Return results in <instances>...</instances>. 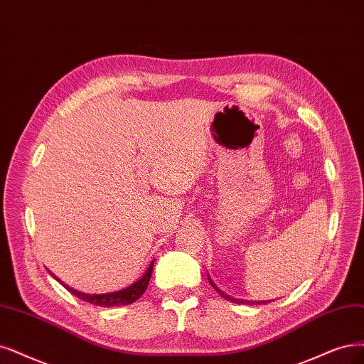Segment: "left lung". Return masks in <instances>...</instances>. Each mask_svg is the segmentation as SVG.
I'll return each mask as SVG.
<instances>
[{"mask_svg": "<svg viewBox=\"0 0 364 364\" xmlns=\"http://www.w3.org/2000/svg\"><path fill=\"white\" fill-rule=\"evenodd\" d=\"M208 282H210V285L220 294V297H223V299H226V300H230V301H232V303H238V304H264V303H268V301H245V300H237V299H232V297H230V295L223 294V292H222L216 285H214L210 277H208Z\"/></svg>", "mask_w": 364, "mask_h": 364, "instance_id": "obj_1", "label": "left lung"}]
</instances>
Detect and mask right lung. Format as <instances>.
Wrapping results in <instances>:
<instances>
[{
  "mask_svg": "<svg viewBox=\"0 0 364 364\" xmlns=\"http://www.w3.org/2000/svg\"><path fill=\"white\" fill-rule=\"evenodd\" d=\"M153 265H154V261L150 264V267L146 268V273L138 282H134L133 285H130L129 288H126L123 291H117V292H111V294H84V292H79L73 288H69L64 284L63 285L67 291L72 292L73 295H76L77 299L84 300L90 304H94V306H100V307L126 306V304H132V303L136 301L141 297V295L145 292V289L148 287V282H150V277H151V273H153ZM53 277H55V276H53Z\"/></svg>",
  "mask_w": 364,
  "mask_h": 364,
  "instance_id": "add662e5",
  "label": "right lung"
}]
</instances>
